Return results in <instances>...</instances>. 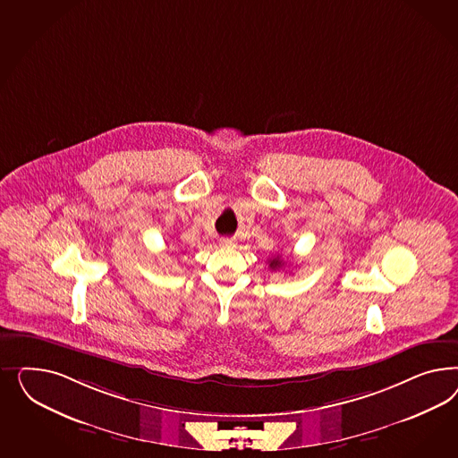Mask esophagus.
I'll return each mask as SVG.
<instances>
[{"mask_svg":"<svg viewBox=\"0 0 458 458\" xmlns=\"http://www.w3.org/2000/svg\"><path fill=\"white\" fill-rule=\"evenodd\" d=\"M220 247H226V249L235 247V242H233L232 238H222V240H220Z\"/></svg>","mask_w":458,"mask_h":458,"instance_id":"34e87169","label":"esophagus"}]
</instances>
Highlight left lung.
Listing matches in <instances>:
<instances>
[{"label": "left lung", "instance_id": "8db88e82", "mask_svg": "<svg viewBox=\"0 0 458 458\" xmlns=\"http://www.w3.org/2000/svg\"><path fill=\"white\" fill-rule=\"evenodd\" d=\"M280 265H282V260L278 259V257H276V259H272L270 262H268V267L274 270V268H280Z\"/></svg>", "mask_w": 458, "mask_h": 458}]
</instances>
